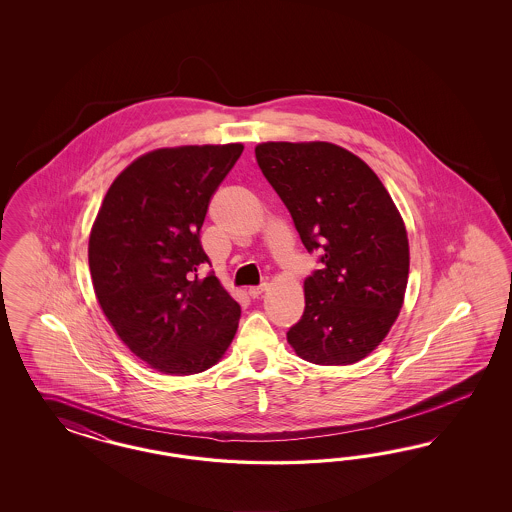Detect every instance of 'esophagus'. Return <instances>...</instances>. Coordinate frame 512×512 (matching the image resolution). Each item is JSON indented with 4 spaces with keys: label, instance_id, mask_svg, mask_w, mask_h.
I'll return each instance as SVG.
<instances>
[{
    "label": "esophagus",
    "instance_id": "1",
    "mask_svg": "<svg viewBox=\"0 0 512 512\" xmlns=\"http://www.w3.org/2000/svg\"><path fill=\"white\" fill-rule=\"evenodd\" d=\"M264 291H268V283H263L259 287H249L248 295L251 298H259V296L263 295Z\"/></svg>",
    "mask_w": 512,
    "mask_h": 512
}]
</instances>
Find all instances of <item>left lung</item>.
<instances>
[{
	"label": "left lung",
	"mask_w": 512,
	"mask_h": 512,
	"mask_svg": "<svg viewBox=\"0 0 512 512\" xmlns=\"http://www.w3.org/2000/svg\"><path fill=\"white\" fill-rule=\"evenodd\" d=\"M264 178L323 268L304 281L306 308L287 341L319 366H347L387 338L403 306L409 240L377 174L332 142H261Z\"/></svg>",
	"instance_id": "8db88e82"
}]
</instances>
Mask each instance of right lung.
Wrapping results in <instances>:
<instances>
[{"mask_svg":"<svg viewBox=\"0 0 512 512\" xmlns=\"http://www.w3.org/2000/svg\"><path fill=\"white\" fill-rule=\"evenodd\" d=\"M244 144L159 148L116 176L93 221L88 263L110 326L150 368L193 375L217 364L233 341L240 306L201 246L208 202Z\"/></svg>","mask_w":512,"mask_h":512,"instance_id":"obj_1","label":"right lung"}]
</instances>
